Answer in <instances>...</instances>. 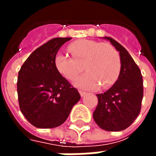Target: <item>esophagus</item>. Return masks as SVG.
Returning <instances> with one entry per match:
<instances>
[{
  "instance_id": "obj_1",
  "label": "esophagus",
  "mask_w": 156,
  "mask_h": 156,
  "mask_svg": "<svg viewBox=\"0 0 156 156\" xmlns=\"http://www.w3.org/2000/svg\"><path fill=\"white\" fill-rule=\"evenodd\" d=\"M79 94H80V95H81V97H83V96H84V95L86 94L87 93L84 91H82V90H80V91H79Z\"/></svg>"
}]
</instances>
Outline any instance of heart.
I'll list each match as a JSON object with an SVG mask.
<instances>
[{
	"label": "heart",
	"instance_id": "b5f03b06",
	"mask_svg": "<svg viewBox=\"0 0 156 156\" xmlns=\"http://www.w3.org/2000/svg\"><path fill=\"white\" fill-rule=\"evenodd\" d=\"M68 51L73 58L58 52L54 65L60 74L68 80H74L79 73L87 70L75 81L78 88H108L115 83L121 69L120 56L117 49L108 42L81 39L71 42ZM85 68H83V66Z\"/></svg>",
	"mask_w": 156,
	"mask_h": 156
}]
</instances>
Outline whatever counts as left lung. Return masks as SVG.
<instances>
[{"label":"left lung","mask_w":156,"mask_h":156,"mask_svg":"<svg viewBox=\"0 0 156 156\" xmlns=\"http://www.w3.org/2000/svg\"><path fill=\"white\" fill-rule=\"evenodd\" d=\"M119 51L121 69L115 83L104 94H97L98 105L93 114L99 127L106 131H121L130 126L140 113L144 95L142 74L125 48L109 37Z\"/></svg>","instance_id":"left-lung-1"}]
</instances>
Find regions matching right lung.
Segmentation results:
<instances>
[{
  "label": "right lung",
  "mask_w": 156,
  "mask_h": 156,
  "mask_svg": "<svg viewBox=\"0 0 156 156\" xmlns=\"http://www.w3.org/2000/svg\"><path fill=\"white\" fill-rule=\"evenodd\" d=\"M71 37H56L37 48L21 67L17 78L19 107L37 128L58 127L68 119L81 96L54 65L57 52Z\"/></svg>",
  "instance_id": "obj_1"
}]
</instances>
